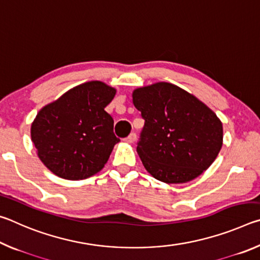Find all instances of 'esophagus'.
<instances>
[{"mask_svg":"<svg viewBox=\"0 0 260 260\" xmlns=\"http://www.w3.org/2000/svg\"><path fill=\"white\" fill-rule=\"evenodd\" d=\"M136 140V134L135 133H131L127 138H125V141L127 143H133Z\"/></svg>","mask_w":260,"mask_h":260,"instance_id":"esophagus-1","label":"esophagus"}]
</instances>
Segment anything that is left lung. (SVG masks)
Wrapping results in <instances>:
<instances>
[{
	"mask_svg": "<svg viewBox=\"0 0 260 260\" xmlns=\"http://www.w3.org/2000/svg\"><path fill=\"white\" fill-rule=\"evenodd\" d=\"M133 103L144 126L139 156L153 178L184 183L212 164L222 146V124L195 96L169 82L138 88Z\"/></svg>",
	"mask_w": 260,
	"mask_h": 260,
	"instance_id": "1",
	"label": "left lung"
}]
</instances>
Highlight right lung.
Returning <instances> with one entry per match:
<instances>
[{
  "label": "right lung",
  "instance_id": "1",
  "mask_svg": "<svg viewBox=\"0 0 260 260\" xmlns=\"http://www.w3.org/2000/svg\"><path fill=\"white\" fill-rule=\"evenodd\" d=\"M114 95V88L89 81L40 110L30 136L39 158L52 173L82 180L103 169L120 141L113 133L112 117L104 110Z\"/></svg>",
  "mask_w": 260,
  "mask_h": 260
}]
</instances>
